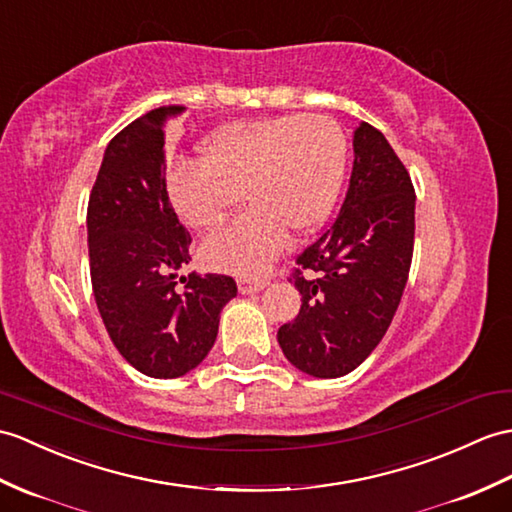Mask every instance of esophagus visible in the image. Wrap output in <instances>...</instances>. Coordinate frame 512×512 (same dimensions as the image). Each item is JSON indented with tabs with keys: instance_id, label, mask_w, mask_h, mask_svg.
Segmentation results:
<instances>
[{
	"instance_id": "34e87169",
	"label": "esophagus",
	"mask_w": 512,
	"mask_h": 512,
	"mask_svg": "<svg viewBox=\"0 0 512 512\" xmlns=\"http://www.w3.org/2000/svg\"><path fill=\"white\" fill-rule=\"evenodd\" d=\"M266 279L261 277H240L237 279V288H240L242 294H253V292H259L266 288Z\"/></svg>"
}]
</instances>
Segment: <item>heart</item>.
<instances>
[{
	"label": "heart",
	"mask_w": 512,
	"mask_h": 512,
	"mask_svg": "<svg viewBox=\"0 0 512 512\" xmlns=\"http://www.w3.org/2000/svg\"><path fill=\"white\" fill-rule=\"evenodd\" d=\"M347 135L329 115H277L220 126L200 144L198 163L168 174V196L189 229L218 231L237 202L244 211L202 246L216 270L257 275L288 240L316 231L334 209L344 170Z\"/></svg>",
	"instance_id": "heart-1"
}]
</instances>
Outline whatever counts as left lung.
I'll return each mask as SVG.
<instances>
[{"label": "left lung", "mask_w": 512, "mask_h": 512, "mask_svg": "<svg viewBox=\"0 0 512 512\" xmlns=\"http://www.w3.org/2000/svg\"><path fill=\"white\" fill-rule=\"evenodd\" d=\"M340 213L296 255L301 310L277 331L299 371L342 377L358 368L395 316L414 251V185L386 137L362 122Z\"/></svg>", "instance_id": "1"}]
</instances>
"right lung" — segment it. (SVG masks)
<instances>
[{"label": "right lung", "instance_id": "1", "mask_svg": "<svg viewBox=\"0 0 512 512\" xmlns=\"http://www.w3.org/2000/svg\"><path fill=\"white\" fill-rule=\"evenodd\" d=\"M181 113L185 106H159L120 130L106 146L87 207L102 323L122 358L157 379L181 377L205 360L222 307L237 294L227 275H174L192 259V237L165 185V126Z\"/></svg>", "mask_w": 512, "mask_h": 512}]
</instances>
